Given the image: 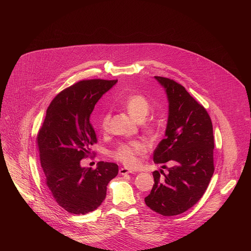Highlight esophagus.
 Here are the masks:
<instances>
[{
  "instance_id": "1",
  "label": "esophagus",
  "mask_w": 251,
  "mask_h": 251,
  "mask_svg": "<svg viewBox=\"0 0 251 251\" xmlns=\"http://www.w3.org/2000/svg\"><path fill=\"white\" fill-rule=\"evenodd\" d=\"M130 173H131V171L129 169H127V168H120V170H119V174L122 175V176H126V175H128Z\"/></svg>"
}]
</instances>
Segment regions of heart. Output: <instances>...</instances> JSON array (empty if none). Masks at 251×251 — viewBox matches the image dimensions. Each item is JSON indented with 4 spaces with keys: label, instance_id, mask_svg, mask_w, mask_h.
I'll list each match as a JSON object with an SVG mask.
<instances>
[{
    "label": "heart",
    "instance_id": "obj_1",
    "mask_svg": "<svg viewBox=\"0 0 251 251\" xmlns=\"http://www.w3.org/2000/svg\"><path fill=\"white\" fill-rule=\"evenodd\" d=\"M124 108L128 113L138 121L144 120L151 109V104L149 100L142 94H132L124 101ZM111 114L106 112L100 119V129L107 131L109 129ZM144 128L147 132L152 133L155 126L151 123H145ZM148 151V145L142 140H133L125 143H121L113 151H111V157L122 163L128 168H136L139 165V157L144 155Z\"/></svg>",
    "mask_w": 251,
    "mask_h": 251
}]
</instances>
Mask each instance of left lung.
Here are the masks:
<instances>
[{
	"mask_svg": "<svg viewBox=\"0 0 251 251\" xmlns=\"http://www.w3.org/2000/svg\"><path fill=\"white\" fill-rule=\"evenodd\" d=\"M165 88L169 117L165 138L154 151V162L173 167L153 172L154 186L146 204L165 217L180 214L203 196L213 175L212 123L204 107L173 79L155 76ZM166 168V166H163Z\"/></svg>",
	"mask_w": 251,
	"mask_h": 251,
	"instance_id": "1",
	"label": "left lung"
}]
</instances>
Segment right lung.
<instances>
[{"label":"right lung","mask_w":251,"mask_h":251,"mask_svg":"<svg viewBox=\"0 0 251 251\" xmlns=\"http://www.w3.org/2000/svg\"><path fill=\"white\" fill-rule=\"evenodd\" d=\"M117 80H81L59 92L48 107L37 143L45 182L55 201L66 211L85 214L105 200L107 185L118 175L115 163L98 162L82 168V159L94 155L97 143L90 115L101 96Z\"/></svg>","instance_id":"1"}]
</instances>
